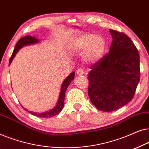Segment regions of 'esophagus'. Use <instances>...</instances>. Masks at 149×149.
<instances>
[{
	"instance_id": "1",
	"label": "esophagus",
	"mask_w": 149,
	"mask_h": 149,
	"mask_svg": "<svg viewBox=\"0 0 149 149\" xmlns=\"http://www.w3.org/2000/svg\"><path fill=\"white\" fill-rule=\"evenodd\" d=\"M76 73L78 75H83L84 74V70L83 68H79L78 70L76 71Z\"/></svg>"
}]
</instances>
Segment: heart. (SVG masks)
I'll use <instances>...</instances> for the list:
<instances>
[{"mask_svg":"<svg viewBox=\"0 0 149 149\" xmlns=\"http://www.w3.org/2000/svg\"><path fill=\"white\" fill-rule=\"evenodd\" d=\"M70 47L74 52H82V58L85 63L95 64L103 58L107 42L100 34L85 33L71 40Z\"/></svg>","mask_w":149,"mask_h":149,"instance_id":"obj_1","label":"heart"}]
</instances>
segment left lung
I'll return each instance as SVG.
<instances>
[{
    "label": "left lung",
    "instance_id": "1",
    "mask_svg": "<svg viewBox=\"0 0 149 149\" xmlns=\"http://www.w3.org/2000/svg\"><path fill=\"white\" fill-rule=\"evenodd\" d=\"M109 52L91 66L88 95L100 111L111 112L127 104L140 81V57L132 40L123 32L109 30Z\"/></svg>",
    "mask_w": 149,
    "mask_h": 149
}]
</instances>
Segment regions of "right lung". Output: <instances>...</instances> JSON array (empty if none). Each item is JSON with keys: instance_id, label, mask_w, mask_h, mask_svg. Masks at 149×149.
<instances>
[{"instance_id": "1", "label": "right lung", "mask_w": 149, "mask_h": 149, "mask_svg": "<svg viewBox=\"0 0 149 149\" xmlns=\"http://www.w3.org/2000/svg\"><path fill=\"white\" fill-rule=\"evenodd\" d=\"M39 40H38L37 38H36L34 36H24L20 38V39L18 40L17 44L15 47V49H14L13 54H12L11 58H10L9 60V66L11 64V63L13 61L14 57L15 56V55L18 52L20 49L22 47H23L24 46L26 45H32V44H34L38 42ZM74 74L75 73L74 72H72V73H70V74L69 75L68 77H66V79L64 81V82L62 83V87H61V91H60V96H59L58 98V101L57 102L56 106L55 107L54 109L50 110L49 111H46L44 112V113H34V112H32L30 111H28L27 109H24L27 111L28 113H30L32 115H33L36 117H41V118H49V117H52L54 116H56L59 114V113H60L61 111H62L63 107H64V97H65V93H66V91L67 88H68V85L70 84L71 81H72L73 79L74 78Z\"/></svg>"}]
</instances>
